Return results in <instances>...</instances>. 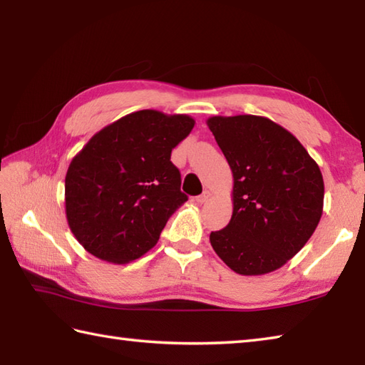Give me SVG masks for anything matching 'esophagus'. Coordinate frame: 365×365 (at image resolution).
<instances>
[{
	"label": "esophagus",
	"instance_id": "1",
	"mask_svg": "<svg viewBox=\"0 0 365 365\" xmlns=\"http://www.w3.org/2000/svg\"><path fill=\"white\" fill-rule=\"evenodd\" d=\"M210 197H212V192H210V191H204L202 195L196 197V202H197V204H205L207 200L210 199Z\"/></svg>",
	"mask_w": 365,
	"mask_h": 365
}]
</instances>
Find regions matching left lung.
<instances>
[{"label": "left lung", "instance_id": "left-lung-1", "mask_svg": "<svg viewBox=\"0 0 365 365\" xmlns=\"http://www.w3.org/2000/svg\"><path fill=\"white\" fill-rule=\"evenodd\" d=\"M207 125L234 175V212L210 234L213 250L238 274L276 271L319 226L322 170L289 130L263 115H213Z\"/></svg>", "mask_w": 365, "mask_h": 365}]
</instances>
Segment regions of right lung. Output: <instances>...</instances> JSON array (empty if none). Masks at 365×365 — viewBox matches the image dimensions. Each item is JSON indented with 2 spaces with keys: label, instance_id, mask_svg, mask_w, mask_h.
Returning a JSON list of instances; mask_svg holds the SVG:
<instances>
[{
  "label": "right lung",
  "instance_id": "obj_1",
  "mask_svg": "<svg viewBox=\"0 0 365 365\" xmlns=\"http://www.w3.org/2000/svg\"><path fill=\"white\" fill-rule=\"evenodd\" d=\"M195 119L157 110L130 113L92 136L66 174V218L97 259L123 265L157 245L188 197L170 152Z\"/></svg>",
  "mask_w": 365,
  "mask_h": 365
}]
</instances>
